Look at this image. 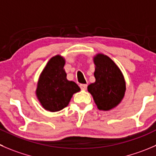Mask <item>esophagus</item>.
I'll return each mask as SVG.
<instances>
[{
    "label": "esophagus",
    "mask_w": 156,
    "mask_h": 156,
    "mask_svg": "<svg viewBox=\"0 0 156 156\" xmlns=\"http://www.w3.org/2000/svg\"><path fill=\"white\" fill-rule=\"evenodd\" d=\"M87 87V84H80V87H81L82 90H86Z\"/></svg>",
    "instance_id": "esophagus-1"
}]
</instances>
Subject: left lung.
<instances>
[{
    "mask_svg": "<svg viewBox=\"0 0 156 156\" xmlns=\"http://www.w3.org/2000/svg\"><path fill=\"white\" fill-rule=\"evenodd\" d=\"M95 82L87 86L100 110L108 111L118 106L126 92V82L120 68L107 55L98 53L94 56Z\"/></svg>",
    "mask_w": 156,
    "mask_h": 156,
    "instance_id": "1",
    "label": "left lung"
}]
</instances>
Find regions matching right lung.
<instances>
[{
	"instance_id": "right-lung-1",
	"label": "right lung",
	"mask_w": 156,
	"mask_h": 156,
	"mask_svg": "<svg viewBox=\"0 0 156 156\" xmlns=\"http://www.w3.org/2000/svg\"><path fill=\"white\" fill-rule=\"evenodd\" d=\"M66 59L60 55L51 58L38 80L36 95L45 110L57 112L67 107L74 94L80 91L78 84L66 78Z\"/></svg>"
}]
</instances>
